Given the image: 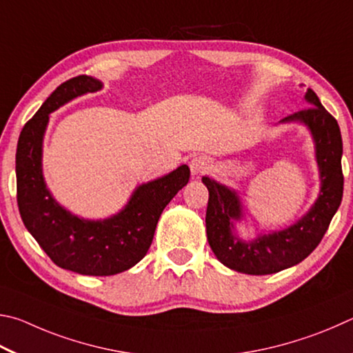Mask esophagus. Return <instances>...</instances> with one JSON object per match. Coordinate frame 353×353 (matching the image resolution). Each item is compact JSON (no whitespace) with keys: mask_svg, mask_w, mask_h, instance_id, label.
<instances>
[{"mask_svg":"<svg viewBox=\"0 0 353 353\" xmlns=\"http://www.w3.org/2000/svg\"><path fill=\"white\" fill-rule=\"evenodd\" d=\"M209 169H211V161L206 157H195L190 159V172L194 175H201V173L208 172Z\"/></svg>","mask_w":353,"mask_h":353,"instance_id":"1","label":"esophagus"}]
</instances>
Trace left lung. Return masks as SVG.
<instances>
[{"label": "left lung", "mask_w": 353, "mask_h": 353, "mask_svg": "<svg viewBox=\"0 0 353 353\" xmlns=\"http://www.w3.org/2000/svg\"><path fill=\"white\" fill-rule=\"evenodd\" d=\"M310 107L288 114L283 121H301L312 130L316 142V159L321 170V195L304 219L288 230L262 236L251 243L232 236V219H240V205L234 192L221 184L203 178L209 190L206 234L219 261L239 273L262 276L299 263L323 240L333 215L343 200L344 175L341 167L343 139L335 117L327 111L313 90L305 94Z\"/></svg>", "instance_id": "8db88e82"}]
</instances>
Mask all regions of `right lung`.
<instances>
[{
  "instance_id": "1",
  "label": "right lung",
  "mask_w": 353,
  "mask_h": 353,
  "mask_svg": "<svg viewBox=\"0 0 353 353\" xmlns=\"http://www.w3.org/2000/svg\"><path fill=\"white\" fill-rule=\"evenodd\" d=\"M102 88L99 80L77 76L52 91L24 123L18 138L17 203L24 226L60 268L86 276H111L138 263L150 248L161 212L186 186L188 165L142 184L121 214L103 221L74 217L52 200L41 175V139L49 113L83 92Z\"/></svg>"
}]
</instances>
